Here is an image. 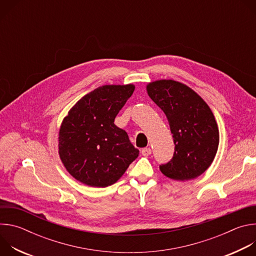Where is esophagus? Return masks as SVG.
I'll use <instances>...</instances> for the list:
<instances>
[{"label":"esophagus","instance_id":"1","mask_svg":"<svg viewBox=\"0 0 256 256\" xmlns=\"http://www.w3.org/2000/svg\"><path fill=\"white\" fill-rule=\"evenodd\" d=\"M140 153H142V156L147 157V156H149V155H151V154H152V150H151L150 148H144V149H142Z\"/></svg>","mask_w":256,"mask_h":256}]
</instances>
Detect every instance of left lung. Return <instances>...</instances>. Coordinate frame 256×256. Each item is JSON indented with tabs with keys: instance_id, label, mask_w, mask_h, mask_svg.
Masks as SVG:
<instances>
[{
	"instance_id": "obj_1",
	"label": "left lung",
	"mask_w": 256,
	"mask_h": 256,
	"mask_svg": "<svg viewBox=\"0 0 256 256\" xmlns=\"http://www.w3.org/2000/svg\"><path fill=\"white\" fill-rule=\"evenodd\" d=\"M151 99L164 112L175 144L172 159L161 172L176 180H190L212 164L218 146V130L208 104L194 90L173 80L147 86Z\"/></svg>"
}]
</instances>
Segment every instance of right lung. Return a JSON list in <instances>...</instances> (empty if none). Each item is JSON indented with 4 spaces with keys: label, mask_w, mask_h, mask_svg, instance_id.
<instances>
[{
    "label": "right lung",
    "mask_w": 256,
    "mask_h": 256,
    "mask_svg": "<svg viewBox=\"0 0 256 256\" xmlns=\"http://www.w3.org/2000/svg\"><path fill=\"white\" fill-rule=\"evenodd\" d=\"M134 86L105 85L80 99L64 118L58 153L68 173L93 188L112 186L138 156L114 120Z\"/></svg>",
    "instance_id": "1"
}]
</instances>
